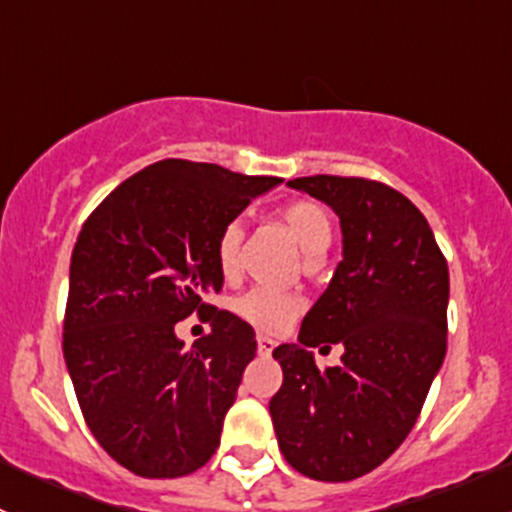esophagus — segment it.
I'll return each mask as SVG.
<instances>
[{"instance_id": "1", "label": "esophagus", "mask_w": 512, "mask_h": 512, "mask_svg": "<svg viewBox=\"0 0 512 512\" xmlns=\"http://www.w3.org/2000/svg\"><path fill=\"white\" fill-rule=\"evenodd\" d=\"M272 349H275V342H272L270 337H257V352H260L262 356H270Z\"/></svg>"}]
</instances>
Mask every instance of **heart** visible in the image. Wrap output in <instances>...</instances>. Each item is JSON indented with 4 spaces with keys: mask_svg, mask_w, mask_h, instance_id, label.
Wrapping results in <instances>:
<instances>
[{
    "mask_svg": "<svg viewBox=\"0 0 512 512\" xmlns=\"http://www.w3.org/2000/svg\"><path fill=\"white\" fill-rule=\"evenodd\" d=\"M280 218L307 257H319L332 242V215L324 205L314 203V200H292L280 210ZM242 237H245V230L240 223H227L220 230L218 242H215V260H218L220 272L225 277H235L240 270ZM232 312L242 322L255 327L257 332L280 334L302 312V299L287 292H277V289L255 287L232 302Z\"/></svg>",
    "mask_w": 512,
    "mask_h": 512,
    "instance_id": "1",
    "label": "heart"
}]
</instances>
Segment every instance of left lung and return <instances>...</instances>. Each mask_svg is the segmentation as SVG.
<instances>
[{"label":"left lung","mask_w":512,"mask_h":512,"mask_svg":"<svg viewBox=\"0 0 512 512\" xmlns=\"http://www.w3.org/2000/svg\"><path fill=\"white\" fill-rule=\"evenodd\" d=\"M287 185L339 215L342 262L297 344L272 352L285 381L270 414L294 471L342 483L381 466L421 414L446 356L448 265L421 210L389 185L339 175ZM322 343L343 344L342 365L316 369L308 349Z\"/></svg>","instance_id":"obj_1"}]
</instances>
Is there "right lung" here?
<instances>
[{
	"label": "right lung",
	"instance_id": "1",
	"mask_svg": "<svg viewBox=\"0 0 512 512\" xmlns=\"http://www.w3.org/2000/svg\"><path fill=\"white\" fill-rule=\"evenodd\" d=\"M280 178L168 158L123 180L74 245L64 359L103 451L143 478L198 471L215 448L255 332L205 304L223 289L220 230ZM193 311L211 334L193 350L174 324Z\"/></svg>",
	"mask_w": 512,
	"mask_h": 512
}]
</instances>
